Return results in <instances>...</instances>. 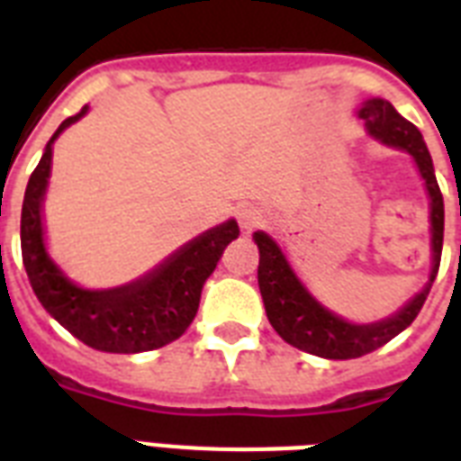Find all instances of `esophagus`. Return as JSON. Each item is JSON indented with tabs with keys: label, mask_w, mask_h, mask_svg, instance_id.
I'll list each match as a JSON object with an SVG mask.
<instances>
[{
	"label": "esophagus",
	"mask_w": 461,
	"mask_h": 461,
	"mask_svg": "<svg viewBox=\"0 0 461 461\" xmlns=\"http://www.w3.org/2000/svg\"><path fill=\"white\" fill-rule=\"evenodd\" d=\"M237 220L239 227L249 234V231H253L260 222H263V212H260L258 208H253V205H244V208L237 212Z\"/></svg>",
	"instance_id": "esophagus-1"
}]
</instances>
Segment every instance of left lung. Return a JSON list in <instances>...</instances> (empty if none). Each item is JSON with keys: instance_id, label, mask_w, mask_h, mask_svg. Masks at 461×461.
Masks as SVG:
<instances>
[{"instance_id": "1", "label": "left lung", "mask_w": 461, "mask_h": 461, "mask_svg": "<svg viewBox=\"0 0 461 461\" xmlns=\"http://www.w3.org/2000/svg\"><path fill=\"white\" fill-rule=\"evenodd\" d=\"M358 117L366 122V129L371 136L387 143V146L407 150L419 165L426 188L430 195V231H433V270H430L429 285L419 294L402 308L393 318H385L371 325H351V322L337 318L315 302L308 294L306 287L296 280L287 258L282 256L273 239L256 231L253 239L258 244L260 263H258V287L266 313L275 332L296 349L315 354L322 358H358L364 354L380 349L393 337H397L404 328H409L423 302L430 292V285L436 280L438 267H440V253H443V230H445V208L443 194L438 186L436 172H433V159L429 148L423 143L421 131L411 122L402 117L393 104L380 97H373L358 110Z\"/></svg>"}]
</instances>
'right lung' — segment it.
I'll return each instance as SVG.
<instances>
[{
    "mask_svg": "<svg viewBox=\"0 0 461 461\" xmlns=\"http://www.w3.org/2000/svg\"><path fill=\"white\" fill-rule=\"evenodd\" d=\"M86 114L64 119L32 169L21 210V256L31 287L54 321L88 344L110 354H139L179 339L194 322L201 289L222 258L224 249L239 237L234 220L205 231L167 258L158 270L126 287L90 292L76 287L54 266L42 244V195H45L52 143L68 124Z\"/></svg>",
    "mask_w": 461,
    "mask_h": 461,
    "instance_id": "right-lung-1",
    "label": "right lung"
}]
</instances>
